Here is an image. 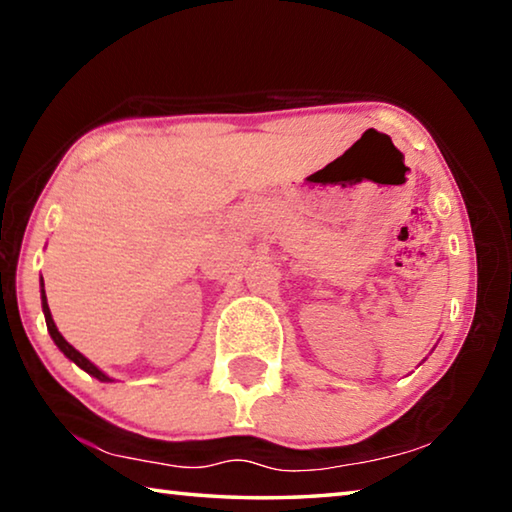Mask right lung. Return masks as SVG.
Listing matches in <instances>:
<instances>
[{
  "label": "right lung",
  "instance_id": "1",
  "mask_svg": "<svg viewBox=\"0 0 512 512\" xmlns=\"http://www.w3.org/2000/svg\"><path fill=\"white\" fill-rule=\"evenodd\" d=\"M40 287H42V289H40V293H42V311H45L47 329H49L51 339H54V343H56L58 348H60V352H63L69 361H74L76 366H79V368H83L85 372H88V375L97 377L99 381H112V379L106 375V372L99 370L97 366H94V363H92L90 359H85L79 350L72 348V345H69V343L63 339V334L58 332V327H56V323H54V318H51V311H49V305H47V296H45V282H42V277H40Z\"/></svg>",
  "mask_w": 512,
  "mask_h": 512
}]
</instances>
